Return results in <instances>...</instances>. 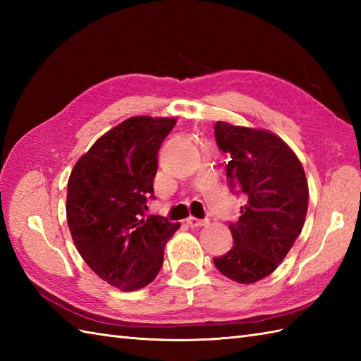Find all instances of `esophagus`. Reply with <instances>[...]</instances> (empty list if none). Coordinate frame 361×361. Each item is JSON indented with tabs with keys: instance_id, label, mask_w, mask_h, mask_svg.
I'll list each match as a JSON object with an SVG mask.
<instances>
[{
	"instance_id": "obj_1",
	"label": "esophagus",
	"mask_w": 361,
	"mask_h": 361,
	"mask_svg": "<svg viewBox=\"0 0 361 361\" xmlns=\"http://www.w3.org/2000/svg\"><path fill=\"white\" fill-rule=\"evenodd\" d=\"M186 224L190 228H202V226H204L206 224H208V220H202V219H197V217H189L186 220Z\"/></svg>"
}]
</instances>
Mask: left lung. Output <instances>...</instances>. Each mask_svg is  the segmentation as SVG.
Returning a JSON list of instances; mask_svg holds the SVG:
<instances>
[{
  "label": "left lung",
  "mask_w": 361,
  "mask_h": 361,
  "mask_svg": "<svg viewBox=\"0 0 361 361\" xmlns=\"http://www.w3.org/2000/svg\"><path fill=\"white\" fill-rule=\"evenodd\" d=\"M214 135L229 159V186L247 195L239 220L228 225L234 245L214 265L229 279L255 283L293 247L307 214L309 185L295 152L268 130L219 121Z\"/></svg>",
  "instance_id": "8db88e82"
}]
</instances>
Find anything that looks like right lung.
I'll return each mask as SVG.
<instances>
[{"label":"right lung","instance_id":"right-lung-1","mask_svg":"<svg viewBox=\"0 0 361 361\" xmlns=\"http://www.w3.org/2000/svg\"><path fill=\"white\" fill-rule=\"evenodd\" d=\"M175 124L173 118L126 119L83 153L68 180L66 220L75 248L99 278L122 291L157 278L166 243L180 228L144 216L158 150Z\"/></svg>","mask_w":361,"mask_h":361}]
</instances>
